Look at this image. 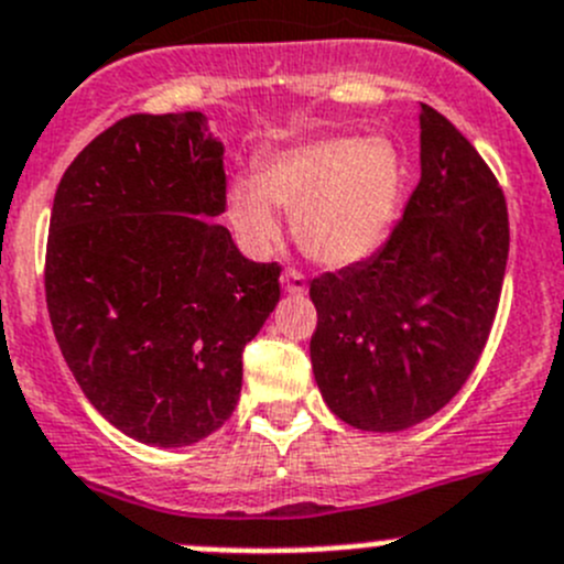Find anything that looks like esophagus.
I'll return each instance as SVG.
<instances>
[{"mask_svg":"<svg viewBox=\"0 0 564 564\" xmlns=\"http://www.w3.org/2000/svg\"><path fill=\"white\" fill-rule=\"evenodd\" d=\"M281 286L286 289L289 294H303L308 289V283H306V275H303V272L286 270L281 275Z\"/></svg>","mask_w":564,"mask_h":564,"instance_id":"esophagus-1","label":"esophagus"}]
</instances>
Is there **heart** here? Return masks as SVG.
Returning <instances> with one entry per match:
<instances>
[{
  "instance_id": "obj_1",
  "label": "heart",
  "mask_w": 564,
  "mask_h": 564,
  "mask_svg": "<svg viewBox=\"0 0 564 564\" xmlns=\"http://www.w3.org/2000/svg\"><path fill=\"white\" fill-rule=\"evenodd\" d=\"M403 194V161L389 139L328 135L272 152L256 177L228 192V217L250 250L281 239L278 210L292 214L294 239L328 267L356 264L387 241Z\"/></svg>"
}]
</instances>
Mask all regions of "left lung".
<instances>
[{
  "mask_svg": "<svg viewBox=\"0 0 564 564\" xmlns=\"http://www.w3.org/2000/svg\"><path fill=\"white\" fill-rule=\"evenodd\" d=\"M509 256L501 186L476 147L420 102V183L376 256L314 278L312 367L330 412L403 431L451 403L496 323Z\"/></svg>",
  "mask_w": 564,
  "mask_h": 564,
  "instance_id": "8db88e82",
  "label": "left lung"
}]
</instances>
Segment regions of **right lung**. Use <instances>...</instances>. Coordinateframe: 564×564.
I'll use <instances>...</instances> for the list:
<instances>
[{
  "mask_svg": "<svg viewBox=\"0 0 564 564\" xmlns=\"http://www.w3.org/2000/svg\"><path fill=\"white\" fill-rule=\"evenodd\" d=\"M223 144L197 110L133 113L63 172L44 289L68 370L110 425L161 448L214 434L241 354L281 300L228 228Z\"/></svg>",
  "mask_w": 564,
  "mask_h": 564,
  "instance_id": "add662e5",
  "label": "right lung"
}]
</instances>
